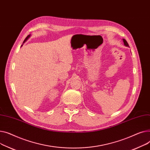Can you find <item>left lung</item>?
Segmentation results:
<instances>
[{
    "mask_svg": "<svg viewBox=\"0 0 150 150\" xmlns=\"http://www.w3.org/2000/svg\"><path fill=\"white\" fill-rule=\"evenodd\" d=\"M123 42H124V45H125L126 47H129V45H128V43H127V40H126L125 39H123Z\"/></svg>",
    "mask_w": 150,
    "mask_h": 150,
    "instance_id": "8db88e82",
    "label": "left lung"
}]
</instances>
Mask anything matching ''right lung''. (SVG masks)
Returning a JSON list of instances; mask_svg holds the SVG:
<instances>
[{
	"label": "right lung",
	"mask_w": 150,
	"mask_h": 150,
	"mask_svg": "<svg viewBox=\"0 0 150 150\" xmlns=\"http://www.w3.org/2000/svg\"><path fill=\"white\" fill-rule=\"evenodd\" d=\"M30 36H31V34H30V35H28V36H27V37H26V38H25V40H24V41H23V43H25V42H26V40H28V39H29V38H30ZM22 45H21V47H22Z\"/></svg>",
	"instance_id": "add662e5"
}]
</instances>
